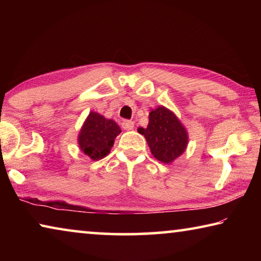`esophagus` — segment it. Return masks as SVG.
<instances>
[{"label":"esophagus","instance_id":"1","mask_svg":"<svg viewBox=\"0 0 261 261\" xmlns=\"http://www.w3.org/2000/svg\"><path fill=\"white\" fill-rule=\"evenodd\" d=\"M134 126H135V123L132 122V121H123L122 122V127L124 130H126V131H131V130H134Z\"/></svg>","mask_w":261,"mask_h":261}]
</instances>
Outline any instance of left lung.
Masks as SVG:
<instances>
[{"label": "left lung", "mask_w": 261, "mask_h": 261, "mask_svg": "<svg viewBox=\"0 0 261 261\" xmlns=\"http://www.w3.org/2000/svg\"><path fill=\"white\" fill-rule=\"evenodd\" d=\"M138 132L145 137L153 156L167 165L182 155L189 144L187 127L175 113L165 106L152 109L147 127H138Z\"/></svg>", "instance_id": "8db88e82"}]
</instances>
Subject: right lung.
I'll list each match as a JSON object with an SVG mask.
<instances>
[{"label":"right lung","mask_w":261,"mask_h":261,"mask_svg":"<svg viewBox=\"0 0 261 261\" xmlns=\"http://www.w3.org/2000/svg\"><path fill=\"white\" fill-rule=\"evenodd\" d=\"M121 131L115 121L96 112H90L78 134V146L91 160H100L110 153L115 138Z\"/></svg>","instance_id":"right-lung-1"}]
</instances>
